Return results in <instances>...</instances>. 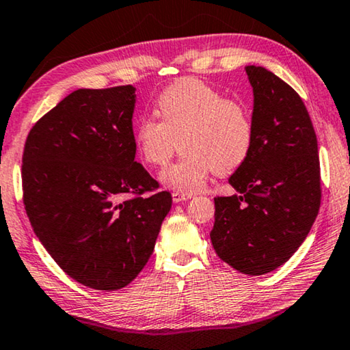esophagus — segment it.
<instances>
[{
	"label": "esophagus",
	"instance_id": "34e87169",
	"mask_svg": "<svg viewBox=\"0 0 350 350\" xmlns=\"http://www.w3.org/2000/svg\"><path fill=\"white\" fill-rule=\"evenodd\" d=\"M191 197H192L191 193H183V192H174V193H172V200H174V203L186 202V200H189Z\"/></svg>",
	"mask_w": 350,
	"mask_h": 350
}]
</instances>
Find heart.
Masks as SVG:
<instances>
[{"label":"heart","mask_w":350,"mask_h":350,"mask_svg":"<svg viewBox=\"0 0 350 350\" xmlns=\"http://www.w3.org/2000/svg\"><path fill=\"white\" fill-rule=\"evenodd\" d=\"M157 106L161 120L141 117L133 137L141 158L157 167L169 163L181 142L183 158L161 174L167 189L202 191L211 172L228 175L249 157L254 144L249 111L213 85L181 79L159 94Z\"/></svg>","instance_id":"1"}]
</instances>
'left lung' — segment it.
<instances>
[{"label": "left lung", "mask_w": 350, "mask_h": 350, "mask_svg": "<svg viewBox=\"0 0 350 350\" xmlns=\"http://www.w3.org/2000/svg\"><path fill=\"white\" fill-rule=\"evenodd\" d=\"M254 89V144L228 178L238 192L214 198L211 243L247 275L284 265L308 236L321 206L318 139L297 92L265 67L247 66Z\"/></svg>", "instance_id": "8db88e82"}]
</instances>
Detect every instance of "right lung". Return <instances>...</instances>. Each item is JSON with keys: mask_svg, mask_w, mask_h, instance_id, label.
I'll list each match as a JSON object with an SVG mask.
<instances>
[{"mask_svg": "<svg viewBox=\"0 0 350 350\" xmlns=\"http://www.w3.org/2000/svg\"><path fill=\"white\" fill-rule=\"evenodd\" d=\"M134 106L133 85L78 89L25 144L23 202L36 236L64 272L98 291L137 277L172 208L169 192L142 196L158 183L134 161Z\"/></svg>", "mask_w": 350, "mask_h": 350, "instance_id": "right-lung-1", "label": "right lung"}]
</instances>
